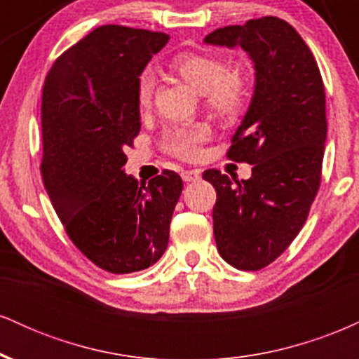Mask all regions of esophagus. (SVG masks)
Here are the masks:
<instances>
[{
    "label": "esophagus",
    "instance_id": "1",
    "mask_svg": "<svg viewBox=\"0 0 359 359\" xmlns=\"http://www.w3.org/2000/svg\"><path fill=\"white\" fill-rule=\"evenodd\" d=\"M182 179L185 180V182H197V180L201 179V172L199 170H184Z\"/></svg>",
    "mask_w": 359,
    "mask_h": 359
}]
</instances>
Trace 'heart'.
Here are the masks:
<instances>
[{"label": "heart", "mask_w": 359, "mask_h": 359, "mask_svg": "<svg viewBox=\"0 0 359 359\" xmlns=\"http://www.w3.org/2000/svg\"><path fill=\"white\" fill-rule=\"evenodd\" d=\"M172 72L204 96V102L217 116L238 118L250 100V76L241 67L228 69V62L209 53L185 52L175 55L168 64ZM155 79L151 72H143L137 82V102L142 109L150 106ZM205 140V128H174L165 137V150L184 160L196 158Z\"/></svg>", "instance_id": "heart-1"}]
</instances>
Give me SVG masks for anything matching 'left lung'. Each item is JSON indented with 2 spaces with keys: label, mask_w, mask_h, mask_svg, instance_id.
I'll use <instances>...</instances> for the list:
<instances>
[{
  "label": "left lung",
  "mask_w": 359,
  "mask_h": 359,
  "mask_svg": "<svg viewBox=\"0 0 359 359\" xmlns=\"http://www.w3.org/2000/svg\"><path fill=\"white\" fill-rule=\"evenodd\" d=\"M205 43L240 45L255 62L250 109L231 138L228 158L251 167L248 180L209 168L214 238L224 262L257 271L295 240L320 185L327 135L325 93L317 62L295 28L277 16L217 28Z\"/></svg>",
  "instance_id": "obj_1"
}]
</instances>
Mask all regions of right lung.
Here are the masks:
<instances>
[{
	"mask_svg": "<svg viewBox=\"0 0 359 359\" xmlns=\"http://www.w3.org/2000/svg\"><path fill=\"white\" fill-rule=\"evenodd\" d=\"M167 34L104 25L67 48L42 93L45 191L65 233L109 273H133L162 258L182 192L179 174L138 184L125 148L140 133L137 82Z\"/></svg>",
	"mask_w": 359,
	"mask_h": 359,
	"instance_id": "1",
	"label": "right lung"
}]
</instances>
